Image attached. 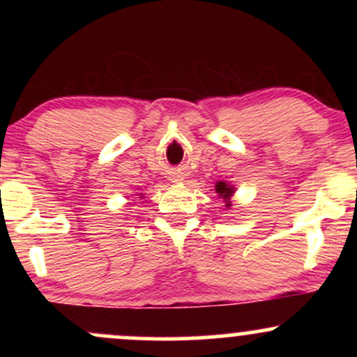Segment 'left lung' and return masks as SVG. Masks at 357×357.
I'll return each mask as SVG.
<instances>
[{"instance_id":"1","label":"left lung","mask_w":357,"mask_h":357,"mask_svg":"<svg viewBox=\"0 0 357 357\" xmlns=\"http://www.w3.org/2000/svg\"><path fill=\"white\" fill-rule=\"evenodd\" d=\"M215 188H216V192H218L221 198L227 199V202H228V199H230V196L233 195V188H230L227 183H223V181L216 183Z\"/></svg>"}]
</instances>
